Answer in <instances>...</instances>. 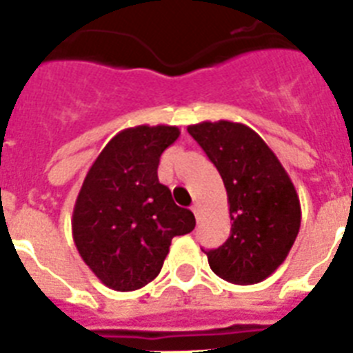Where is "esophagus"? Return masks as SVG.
Returning a JSON list of instances; mask_svg holds the SVG:
<instances>
[{
    "mask_svg": "<svg viewBox=\"0 0 353 353\" xmlns=\"http://www.w3.org/2000/svg\"><path fill=\"white\" fill-rule=\"evenodd\" d=\"M192 212H194V216H196V220H199V216H201V209H199L198 203L192 205Z\"/></svg>",
    "mask_w": 353,
    "mask_h": 353,
    "instance_id": "esophagus-1",
    "label": "esophagus"
}]
</instances>
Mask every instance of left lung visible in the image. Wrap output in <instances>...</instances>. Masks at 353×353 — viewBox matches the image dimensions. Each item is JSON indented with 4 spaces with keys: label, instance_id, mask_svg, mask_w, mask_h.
Segmentation results:
<instances>
[{
    "label": "left lung",
    "instance_id": "8db88e82",
    "mask_svg": "<svg viewBox=\"0 0 353 353\" xmlns=\"http://www.w3.org/2000/svg\"><path fill=\"white\" fill-rule=\"evenodd\" d=\"M220 172L231 234L207 252L210 269L231 284H258L279 269L301 229L295 185L265 141L245 124L199 122L187 128Z\"/></svg>",
    "mask_w": 353,
    "mask_h": 353
}]
</instances>
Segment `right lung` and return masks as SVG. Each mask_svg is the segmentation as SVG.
<instances>
[{
    "instance_id": "add662e5",
    "label": "right lung",
    "mask_w": 353,
    "mask_h": 353,
    "mask_svg": "<svg viewBox=\"0 0 353 353\" xmlns=\"http://www.w3.org/2000/svg\"><path fill=\"white\" fill-rule=\"evenodd\" d=\"M179 128L141 124L119 132L85 174L74 201V245L102 284L135 291L159 274L174 236L196 218L174 203L157 177L159 157Z\"/></svg>"
}]
</instances>
